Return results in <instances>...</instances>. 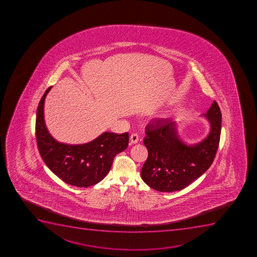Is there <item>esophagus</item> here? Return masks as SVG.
<instances>
[{
  "mask_svg": "<svg viewBox=\"0 0 257 257\" xmlns=\"http://www.w3.org/2000/svg\"><path fill=\"white\" fill-rule=\"evenodd\" d=\"M138 140H139V137H138V134H132L130 137V142L131 143H133V144H136V143H138Z\"/></svg>",
  "mask_w": 257,
  "mask_h": 257,
  "instance_id": "obj_1",
  "label": "esophagus"
}]
</instances>
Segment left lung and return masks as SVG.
I'll use <instances>...</instances> for the list:
<instances>
[{"mask_svg":"<svg viewBox=\"0 0 257 257\" xmlns=\"http://www.w3.org/2000/svg\"><path fill=\"white\" fill-rule=\"evenodd\" d=\"M203 115L210 124V132L204 140L193 145L181 140L173 119L148 123L144 138L148 157L141 175L150 188L159 192L182 190L209 168L221 133V111L217 102L213 101Z\"/></svg>","mask_w":257,"mask_h":257,"instance_id":"1","label":"left lung"}]
</instances>
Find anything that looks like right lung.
<instances>
[{
	"mask_svg": "<svg viewBox=\"0 0 257 257\" xmlns=\"http://www.w3.org/2000/svg\"><path fill=\"white\" fill-rule=\"evenodd\" d=\"M51 88L44 93L37 110L36 139L41 158L55 175L68 184L79 188L94 185L109 173L114 157L126 149L129 134L104 133L81 145L57 142L44 122V101Z\"/></svg>",
	"mask_w": 257,
	"mask_h": 257,
	"instance_id": "obj_1",
	"label": "right lung"
}]
</instances>
